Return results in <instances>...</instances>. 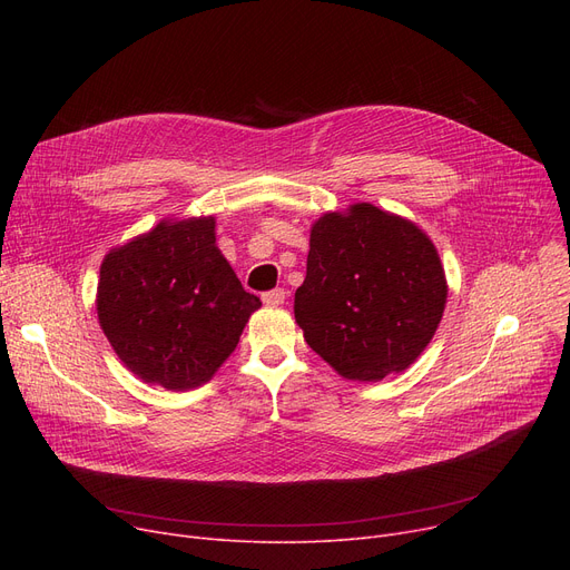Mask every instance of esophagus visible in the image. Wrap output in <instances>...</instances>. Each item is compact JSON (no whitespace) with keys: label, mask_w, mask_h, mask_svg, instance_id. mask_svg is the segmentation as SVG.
Returning <instances> with one entry per match:
<instances>
[{"label":"esophagus","mask_w":570,"mask_h":570,"mask_svg":"<svg viewBox=\"0 0 570 570\" xmlns=\"http://www.w3.org/2000/svg\"><path fill=\"white\" fill-rule=\"evenodd\" d=\"M284 301H286V291L284 288H273V291L263 293V303L267 307H279V305H284Z\"/></svg>","instance_id":"obj_1"}]
</instances>
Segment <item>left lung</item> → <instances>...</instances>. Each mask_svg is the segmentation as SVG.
<instances>
[{"mask_svg": "<svg viewBox=\"0 0 570 570\" xmlns=\"http://www.w3.org/2000/svg\"><path fill=\"white\" fill-rule=\"evenodd\" d=\"M445 297L432 239L404 217L355 203L312 226L293 312L305 342L337 374L381 381L425 351Z\"/></svg>", "mask_w": 570, "mask_h": 570, "instance_id": "obj_1", "label": "left lung"}]
</instances>
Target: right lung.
<instances>
[{"mask_svg":"<svg viewBox=\"0 0 570 570\" xmlns=\"http://www.w3.org/2000/svg\"><path fill=\"white\" fill-rule=\"evenodd\" d=\"M215 243V217L164 219L106 254L101 331L145 383L166 391L207 383L261 307Z\"/></svg>","mask_w":570,"mask_h":570,"instance_id":"obj_1","label":"right lung"}]
</instances>
